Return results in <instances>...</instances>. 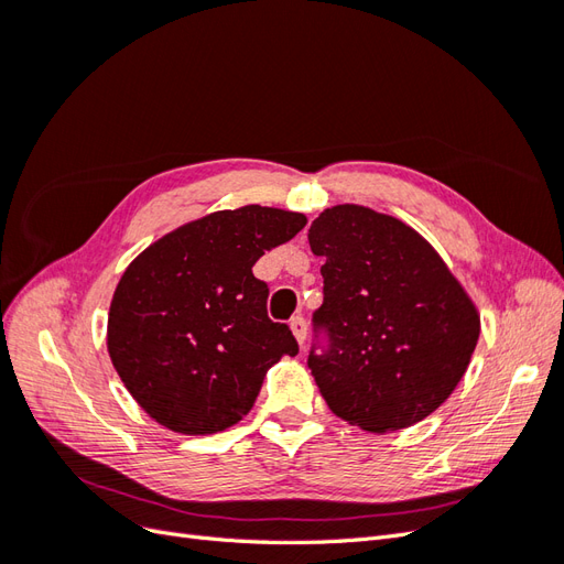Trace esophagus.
Listing matches in <instances>:
<instances>
[{
	"label": "esophagus",
	"instance_id": "obj_1",
	"mask_svg": "<svg viewBox=\"0 0 564 564\" xmlns=\"http://www.w3.org/2000/svg\"><path fill=\"white\" fill-rule=\"evenodd\" d=\"M289 327H292V332H294L299 344H303L305 334H308V324H305V317H301V315L292 317V319H289Z\"/></svg>",
	"mask_w": 564,
	"mask_h": 564
}]
</instances>
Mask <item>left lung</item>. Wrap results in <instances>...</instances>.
<instances>
[{
  "mask_svg": "<svg viewBox=\"0 0 564 564\" xmlns=\"http://www.w3.org/2000/svg\"><path fill=\"white\" fill-rule=\"evenodd\" d=\"M308 242L324 259L313 327L317 340L327 336L308 367L332 412L369 433L431 416L464 379L480 336L466 289L414 228L360 204L324 209Z\"/></svg>",
  "mask_w": 564,
  "mask_h": 564,
  "instance_id": "left-lung-1",
  "label": "left lung"
}]
</instances>
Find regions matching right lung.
<instances>
[{"label": "right lung", "mask_w": 564, "mask_h": 564, "mask_svg": "<svg viewBox=\"0 0 564 564\" xmlns=\"http://www.w3.org/2000/svg\"><path fill=\"white\" fill-rule=\"evenodd\" d=\"M303 226V214L247 204L191 220L131 261L110 303L108 352L150 419L183 435L226 431L265 371L299 352L251 268Z\"/></svg>", "instance_id": "add662e5"}]
</instances>
